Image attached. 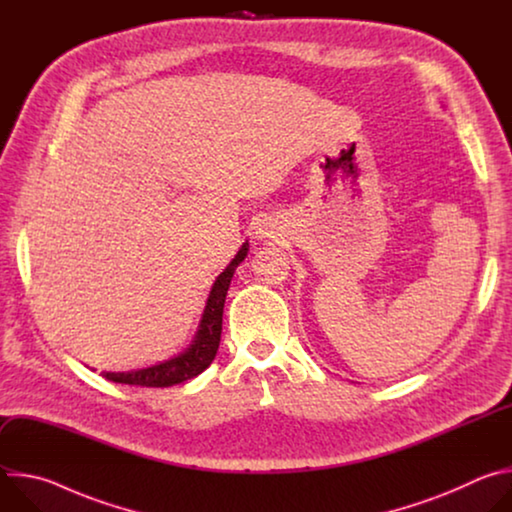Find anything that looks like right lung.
I'll return each mask as SVG.
<instances>
[{
	"label": "right lung",
	"instance_id": "right-lung-1",
	"mask_svg": "<svg viewBox=\"0 0 512 512\" xmlns=\"http://www.w3.org/2000/svg\"><path fill=\"white\" fill-rule=\"evenodd\" d=\"M249 243H243L235 259L227 265V269L216 277L210 296L198 326V332L192 340V344L180 352L178 356L164 360L160 364L148 369L129 371V373H103L107 381L121 383V385H137V387H172L178 383H184L188 379L198 377L204 369L210 367V362L216 356L218 344H221V332H223V308L225 298L233 279L235 269L239 263L247 257Z\"/></svg>",
	"mask_w": 512,
	"mask_h": 512
}]
</instances>
